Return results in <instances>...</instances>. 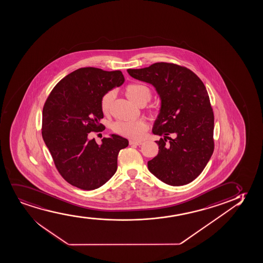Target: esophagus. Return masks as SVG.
<instances>
[{"instance_id": "34e87169", "label": "esophagus", "mask_w": 263, "mask_h": 263, "mask_svg": "<svg viewBox=\"0 0 263 263\" xmlns=\"http://www.w3.org/2000/svg\"><path fill=\"white\" fill-rule=\"evenodd\" d=\"M130 146H140L142 144V141H138V140H130Z\"/></svg>"}]
</instances>
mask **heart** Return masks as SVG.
Returning a JSON list of instances; mask_svg holds the SVG:
<instances>
[{
    "mask_svg": "<svg viewBox=\"0 0 263 263\" xmlns=\"http://www.w3.org/2000/svg\"><path fill=\"white\" fill-rule=\"evenodd\" d=\"M125 95L127 98L136 104L139 100H145L146 102L151 98V92L147 87L144 86L139 83H133L125 88ZM114 100L113 91H108L100 101L101 110L104 114L108 113L111 104ZM114 132L121 134L123 136L132 138V139H141L146 133V123L142 121H119L113 124Z\"/></svg>",
    "mask_w": 263,
    "mask_h": 263,
    "instance_id": "obj_1",
    "label": "heart"
}]
</instances>
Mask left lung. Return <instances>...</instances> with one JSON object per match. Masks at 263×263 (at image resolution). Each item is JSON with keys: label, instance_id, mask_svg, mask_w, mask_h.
<instances>
[{"label": "left lung", "instance_id": "left-lung-1", "mask_svg": "<svg viewBox=\"0 0 263 263\" xmlns=\"http://www.w3.org/2000/svg\"><path fill=\"white\" fill-rule=\"evenodd\" d=\"M127 72L153 85L161 100L152 132L163 138L156 141L158 155L147 162L150 173L171 186L193 181L214 149V116L203 82L191 70L165 62Z\"/></svg>", "mask_w": 263, "mask_h": 263}]
</instances>
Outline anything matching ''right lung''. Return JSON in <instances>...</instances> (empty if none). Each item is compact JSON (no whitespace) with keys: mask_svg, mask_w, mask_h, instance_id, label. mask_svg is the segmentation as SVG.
<instances>
[{"mask_svg":"<svg viewBox=\"0 0 263 263\" xmlns=\"http://www.w3.org/2000/svg\"><path fill=\"white\" fill-rule=\"evenodd\" d=\"M124 83L121 71L83 67L57 83L44 104L42 135L56 168L67 182L83 190L104 185L117 170V157L129 145L125 138L110 134L102 143L90 140L100 123L104 94Z\"/></svg>","mask_w":263,"mask_h":263,"instance_id":"obj_1","label":"right lung"}]
</instances>
